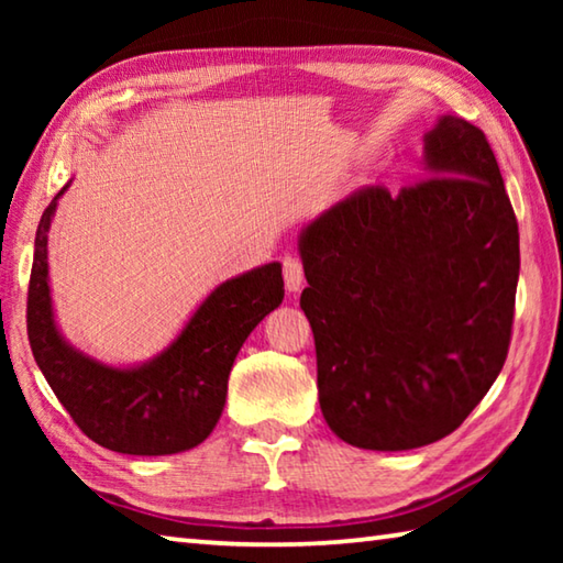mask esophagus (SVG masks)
<instances>
[{
  "label": "esophagus",
  "instance_id": "34e87169",
  "mask_svg": "<svg viewBox=\"0 0 563 563\" xmlns=\"http://www.w3.org/2000/svg\"><path fill=\"white\" fill-rule=\"evenodd\" d=\"M283 275H285V288H288L290 292H298L302 288L305 271H302V261L298 258V255H285Z\"/></svg>",
  "mask_w": 563,
  "mask_h": 563
}]
</instances>
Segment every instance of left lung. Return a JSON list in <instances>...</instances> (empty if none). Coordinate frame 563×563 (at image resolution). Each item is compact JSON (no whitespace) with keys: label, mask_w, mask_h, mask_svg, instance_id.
Here are the masks:
<instances>
[{"label":"left lung","mask_w":563,"mask_h":563,"mask_svg":"<svg viewBox=\"0 0 563 563\" xmlns=\"http://www.w3.org/2000/svg\"><path fill=\"white\" fill-rule=\"evenodd\" d=\"M424 174L357 188L300 233L320 409L360 450L452 434L509 352L519 225L484 131L442 117Z\"/></svg>","instance_id":"1"}]
</instances>
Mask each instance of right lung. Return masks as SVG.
I'll return each mask as SVG.
<instances>
[{
	"label": "right lung",
	"instance_id": "obj_1",
	"mask_svg": "<svg viewBox=\"0 0 563 563\" xmlns=\"http://www.w3.org/2000/svg\"><path fill=\"white\" fill-rule=\"evenodd\" d=\"M36 228L26 295V332L36 365L79 430L121 454L161 456L194 450L221 419L228 375L253 328L283 302V268L268 263L218 285L180 335L154 360L111 367L84 355L54 322L46 263L56 201Z\"/></svg>",
	"mask_w": 563,
	"mask_h": 563
}]
</instances>
